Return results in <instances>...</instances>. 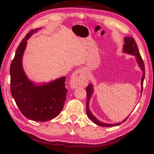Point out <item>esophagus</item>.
I'll return each instance as SVG.
<instances>
[{"mask_svg":"<svg viewBox=\"0 0 154 154\" xmlns=\"http://www.w3.org/2000/svg\"><path fill=\"white\" fill-rule=\"evenodd\" d=\"M87 83L86 71L83 69L76 70L72 74L71 79V84L72 88L83 86Z\"/></svg>","mask_w":154,"mask_h":154,"instance_id":"obj_1","label":"esophagus"}]
</instances>
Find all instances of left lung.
Here are the masks:
<instances>
[{
    "mask_svg": "<svg viewBox=\"0 0 154 154\" xmlns=\"http://www.w3.org/2000/svg\"><path fill=\"white\" fill-rule=\"evenodd\" d=\"M124 43L125 44L124 45V52H126L127 54H131V55H134L137 58V63L139 64V66H140V69H141L142 71H143V76L141 78V85H142V90H143V81H144L145 79V65H144V62H143V59L141 58V56L140 55L139 49H138V47L136 42H135L134 39L132 37H128V36H126V37L124 38ZM86 92H87V103H86V111H87V114L89 118L92 120V122H94L95 124H96L98 126H105V127H111V126H118V125L121 124L122 123H117V124H105L103 122H101L100 121L98 120L94 116H93L92 113H91L90 109H89V101H90V98L92 96V93H93V88H92V85L89 84V85L86 88ZM126 118L122 122H124L128 119Z\"/></svg>",
    "mask_w": 154,
    "mask_h": 154,
    "instance_id": "1",
    "label": "left lung"
}]
</instances>
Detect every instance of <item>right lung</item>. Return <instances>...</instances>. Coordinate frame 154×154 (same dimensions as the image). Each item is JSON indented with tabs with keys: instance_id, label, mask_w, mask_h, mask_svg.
<instances>
[{
	"instance_id": "add662e5",
	"label": "right lung",
	"mask_w": 154,
	"mask_h": 154,
	"mask_svg": "<svg viewBox=\"0 0 154 154\" xmlns=\"http://www.w3.org/2000/svg\"><path fill=\"white\" fill-rule=\"evenodd\" d=\"M40 29L31 30L17 47L10 66V84L13 98L26 118L46 122L55 118L62 111L68 90L65 87V77L48 84L36 85L24 73L22 61L27 40Z\"/></svg>"
}]
</instances>
